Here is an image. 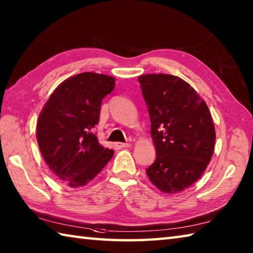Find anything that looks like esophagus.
Here are the masks:
<instances>
[{
	"mask_svg": "<svg viewBox=\"0 0 253 253\" xmlns=\"http://www.w3.org/2000/svg\"><path fill=\"white\" fill-rule=\"evenodd\" d=\"M130 143H116V146L119 149H126V147H130Z\"/></svg>",
	"mask_w": 253,
	"mask_h": 253,
	"instance_id": "obj_1",
	"label": "esophagus"
}]
</instances>
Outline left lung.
Masks as SVG:
<instances>
[{"label":"left lung","mask_w":253,"mask_h":253,"mask_svg":"<svg viewBox=\"0 0 253 253\" xmlns=\"http://www.w3.org/2000/svg\"><path fill=\"white\" fill-rule=\"evenodd\" d=\"M149 109L156 159L146 169L151 183L164 194H177L201 178L215 149L211 111L196 90L177 76L139 77Z\"/></svg>","instance_id":"8db88e82"}]
</instances>
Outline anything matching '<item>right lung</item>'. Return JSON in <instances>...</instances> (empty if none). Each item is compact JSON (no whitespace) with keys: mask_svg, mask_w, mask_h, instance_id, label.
I'll list each match as a JSON object with an SVG mask.
<instances>
[{"mask_svg":"<svg viewBox=\"0 0 253 253\" xmlns=\"http://www.w3.org/2000/svg\"><path fill=\"white\" fill-rule=\"evenodd\" d=\"M116 85V78L82 73L57 87L37 121L41 153L57 179L71 188L87 185L112 159L92 130L99 123L102 99Z\"/></svg>","mask_w":253,"mask_h":253,"instance_id":"1","label":"right lung"}]
</instances>
